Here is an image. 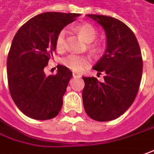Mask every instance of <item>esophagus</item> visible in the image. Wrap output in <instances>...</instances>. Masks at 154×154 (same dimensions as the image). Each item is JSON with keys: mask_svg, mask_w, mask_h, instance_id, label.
Returning <instances> with one entry per match:
<instances>
[{"mask_svg": "<svg viewBox=\"0 0 154 154\" xmlns=\"http://www.w3.org/2000/svg\"><path fill=\"white\" fill-rule=\"evenodd\" d=\"M82 76L80 73L78 72H73V77H77V78H80Z\"/></svg>", "mask_w": 154, "mask_h": 154, "instance_id": "obj_1", "label": "esophagus"}]
</instances>
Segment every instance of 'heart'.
<instances>
[{
  "label": "heart",
  "instance_id": "heart-1",
  "mask_svg": "<svg viewBox=\"0 0 154 154\" xmlns=\"http://www.w3.org/2000/svg\"><path fill=\"white\" fill-rule=\"evenodd\" d=\"M77 31L87 42H92L97 37V30L93 25L89 23H82L77 27ZM66 30L61 29L57 33L55 38V47L56 50L62 51L66 46ZM61 62L65 66L72 70L74 72H80L87 67L89 64L88 59L83 55L70 54L61 60Z\"/></svg>",
  "mask_w": 154,
  "mask_h": 154
}]
</instances>
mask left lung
Masks as SVG:
<instances>
[{
  "mask_svg": "<svg viewBox=\"0 0 154 154\" xmlns=\"http://www.w3.org/2000/svg\"><path fill=\"white\" fill-rule=\"evenodd\" d=\"M105 30L107 48L93 67L105 73L103 82L94 77H82V101L93 120H115L129 109L138 92L143 75V57L137 39L127 25L111 17L88 14Z\"/></svg>",
  "mask_w": 154,
  "mask_h": 154,
  "instance_id": "obj_1",
  "label": "left lung"
}]
</instances>
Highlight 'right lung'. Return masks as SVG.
Segmentation results:
<instances>
[{"mask_svg": "<svg viewBox=\"0 0 154 154\" xmlns=\"http://www.w3.org/2000/svg\"><path fill=\"white\" fill-rule=\"evenodd\" d=\"M80 14L48 11L26 22L17 32L7 61L9 91L25 116L45 121L55 117L63 104L72 72L57 66V73L46 76L44 69L55 51V38Z\"/></svg>", "mask_w": 154, "mask_h": 154, "instance_id": "1", "label": "right lung"}]
</instances>
